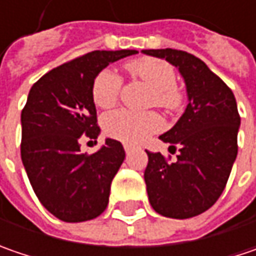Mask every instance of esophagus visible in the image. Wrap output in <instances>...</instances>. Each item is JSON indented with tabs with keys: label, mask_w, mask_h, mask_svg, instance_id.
Returning <instances> with one entry per match:
<instances>
[{
	"label": "esophagus",
	"mask_w": 256,
	"mask_h": 256,
	"mask_svg": "<svg viewBox=\"0 0 256 256\" xmlns=\"http://www.w3.org/2000/svg\"><path fill=\"white\" fill-rule=\"evenodd\" d=\"M124 150H126V154H130L132 152V146H128V144H124Z\"/></svg>",
	"instance_id": "34e87169"
}]
</instances>
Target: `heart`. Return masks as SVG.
<instances>
[{"instance_id":"heart-1","label":"heart","mask_w":256,"mask_h":256,"mask_svg":"<svg viewBox=\"0 0 256 256\" xmlns=\"http://www.w3.org/2000/svg\"><path fill=\"white\" fill-rule=\"evenodd\" d=\"M128 70L138 80L154 90L152 104L166 110H176L182 104V92L176 88V75L165 60L155 58H140L126 65ZM122 78L108 69L98 74L92 84V100L101 108L116 106L122 91ZM164 122L160 116L150 113H134L130 110H116L102 117L104 132L117 140L128 144H139L146 138L160 130Z\"/></svg>"}]
</instances>
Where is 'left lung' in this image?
<instances>
[{
	"label": "left lung",
	"instance_id": "obj_1",
	"mask_svg": "<svg viewBox=\"0 0 256 256\" xmlns=\"http://www.w3.org/2000/svg\"><path fill=\"white\" fill-rule=\"evenodd\" d=\"M144 54L178 68L187 86L188 106L159 139L178 148L175 162L148 154L144 182L154 210L172 218L202 214L218 202L238 155L240 117L232 90L202 59L176 49H149Z\"/></svg>",
	"mask_w": 256,
	"mask_h": 256
}]
</instances>
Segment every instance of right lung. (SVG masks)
<instances>
[{"mask_svg": "<svg viewBox=\"0 0 256 256\" xmlns=\"http://www.w3.org/2000/svg\"><path fill=\"white\" fill-rule=\"evenodd\" d=\"M138 50H94L44 74L22 112V160L38 202L54 218L78 223L98 218L108 204L123 144L106 139L81 154V139H97L92 84L98 74Z\"/></svg>", "mask_w": 256, "mask_h": 256, "instance_id": "add662e5", "label": "right lung"}]
</instances>
